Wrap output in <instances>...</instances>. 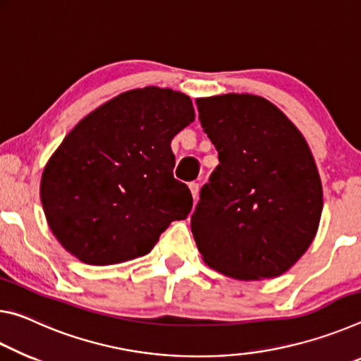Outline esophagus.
<instances>
[{
	"label": "esophagus",
	"instance_id": "esophagus-1",
	"mask_svg": "<svg viewBox=\"0 0 361 361\" xmlns=\"http://www.w3.org/2000/svg\"><path fill=\"white\" fill-rule=\"evenodd\" d=\"M188 188H190L193 200H195V202H197V200H198V193H200V185L197 184V182H192V184L188 185Z\"/></svg>",
	"mask_w": 361,
	"mask_h": 361
}]
</instances>
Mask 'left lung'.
Here are the masks:
<instances>
[{"label":"left lung","mask_w":361,"mask_h":361,"mask_svg":"<svg viewBox=\"0 0 361 361\" xmlns=\"http://www.w3.org/2000/svg\"><path fill=\"white\" fill-rule=\"evenodd\" d=\"M219 153L190 226L209 267L236 280L275 279L307 251L320 224L322 180L304 135L267 99H197Z\"/></svg>","instance_id":"obj_1"}]
</instances>
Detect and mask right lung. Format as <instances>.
I'll return each mask as SVG.
<instances>
[{"instance_id": "1", "label": "right lung", "mask_w": 361, "mask_h": 361, "mask_svg": "<svg viewBox=\"0 0 361 361\" xmlns=\"http://www.w3.org/2000/svg\"><path fill=\"white\" fill-rule=\"evenodd\" d=\"M195 120L182 92L147 86L123 92L76 125L41 177L46 221L81 262L145 256L193 198L174 179L171 140Z\"/></svg>"}]
</instances>
